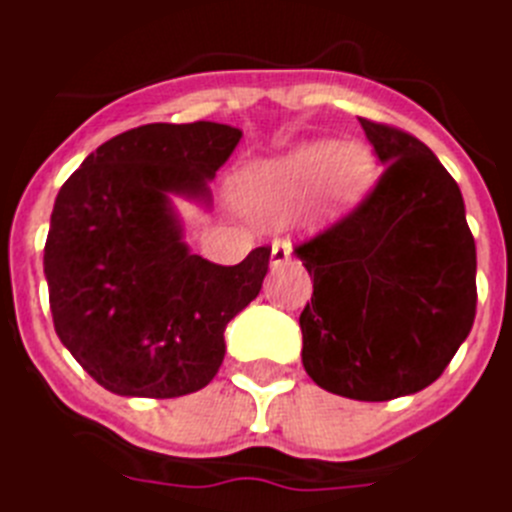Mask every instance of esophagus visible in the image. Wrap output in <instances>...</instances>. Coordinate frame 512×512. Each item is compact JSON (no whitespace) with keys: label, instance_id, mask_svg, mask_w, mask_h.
<instances>
[{"label":"esophagus","instance_id":"esophagus-1","mask_svg":"<svg viewBox=\"0 0 512 512\" xmlns=\"http://www.w3.org/2000/svg\"><path fill=\"white\" fill-rule=\"evenodd\" d=\"M291 256H293L291 240H275V243H272V253H269V264H272V267H280V264H285V261H291Z\"/></svg>","mask_w":512,"mask_h":512}]
</instances>
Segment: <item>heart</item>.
Here are the masks:
<instances>
[{"instance_id":"obj_1","label":"heart","mask_w":512,"mask_h":512,"mask_svg":"<svg viewBox=\"0 0 512 512\" xmlns=\"http://www.w3.org/2000/svg\"><path fill=\"white\" fill-rule=\"evenodd\" d=\"M374 181V154L363 144L310 141L291 152L253 162L237 176L235 194L267 219H288L315 197V211L334 219L350 211Z\"/></svg>"}]
</instances>
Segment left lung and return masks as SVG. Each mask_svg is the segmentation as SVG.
<instances>
[{
  "instance_id": "obj_1",
  "label": "left lung",
  "mask_w": 512,
  "mask_h": 512,
  "mask_svg": "<svg viewBox=\"0 0 512 512\" xmlns=\"http://www.w3.org/2000/svg\"><path fill=\"white\" fill-rule=\"evenodd\" d=\"M384 165L296 256L312 277L301 363L323 390L392 400L443 374L475 320V240L457 181L411 133L360 117Z\"/></svg>"
}]
</instances>
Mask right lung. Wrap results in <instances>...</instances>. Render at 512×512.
<instances>
[{"label": "right lung", "instance_id": "right-lung-1", "mask_svg": "<svg viewBox=\"0 0 512 512\" xmlns=\"http://www.w3.org/2000/svg\"><path fill=\"white\" fill-rule=\"evenodd\" d=\"M243 130L154 122L87 154L55 197L45 243L53 326L95 382L128 398L202 390L224 328L261 291L269 248L235 267L189 251L170 194L211 205L208 181Z\"/></svg>", "mask_w": 512, "mask_h": 512}]
</instances>
